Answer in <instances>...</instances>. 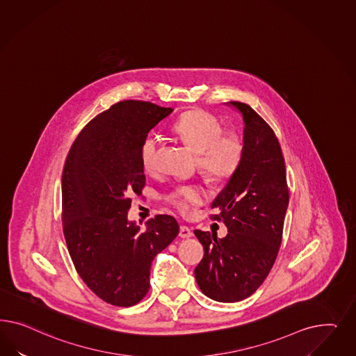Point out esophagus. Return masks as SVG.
<instances>
[{
    "mask_svg": "<svg viewBox=\"0 0 356 356\" xmlns=\"http://www.w3.org/2000/svg\"><path fill=\"white\" fill-rule=\"evenodd\" d=\"M179 236L181 238H189V237L193 236V232L189 227L181 226L180 227V232H179Z\"/></svg>",
    "mask_w": 356,
    "mask_h": 356,
    "instance_id": "1",
    "label": "esophagus"
}]
</instances>
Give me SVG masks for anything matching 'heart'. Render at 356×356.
I'll return each instance as SVG.
<instances>
[{
	"label": "heart",
	"mask_w": 356,
	"mask_h": 356,
	"mask_svg": "<svg viewBox=\"0 0 356 356\" xmlns=\"http://www.w3.org/2000/svg\"><path fill=\"white\" fill-rule=\"evenodd\" d=\"M172 131L198 155V165L202 172L213 179H226L236 171L243 156V142L235 133L223 134L219 121L211 115L194 111L184 115L173 124ZM158 140L149 137L140 149V161L145 171L155 170ZM202 200V192L194 185H179L167 194V201L181 213L189 205Z\"/></svg>",
	"instance_id": "1"
}]
</instances>
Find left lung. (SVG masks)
Segmentation results:
<instances>
[{
	"label": "left lung",
	"mask_w": 356,
	"mask_h": 356,
	"mask_svg": "<svg viewBox=\"0 0 356 356\" xmlns=\"http://www.w3.org/2000/svg\"><path fill=\"white\" fill-rule=\"evenodd\" d=\"M243 120V156L236 171L211 204L214 219L228 234L194 231L205 256L194 270L207 298L240 302L259 289L273 268L289 206L286 165L280 142L269 125L249 107L228 102Z\"/></svg>",
	"instance_id": "left-lung-1"
}]
</instances>
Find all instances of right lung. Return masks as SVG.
Returning a JSON list of instances; mask_svg holds the SVG:
<instances>
[{
    "label": "right lung",
    "mask_w": 356,
    "mask_h": 356,
    "mask_svg": "<svg viewBox=\"0 0 356 356\" xmlns=\"http://www.w3.org/2000/svg\"><path fill=\"white\" fill-rule=\"evenodd\" d=\"M172 111L147 102L116 103L82 129L65 162L67 250L87 287L112 305L130 307L145 298L152 259L179 234L171 216L151 218L143 231L128 218L131 195L146 183L142 145Z\"/></svg>",
    "instance_id": "1"
}]
</instances>
